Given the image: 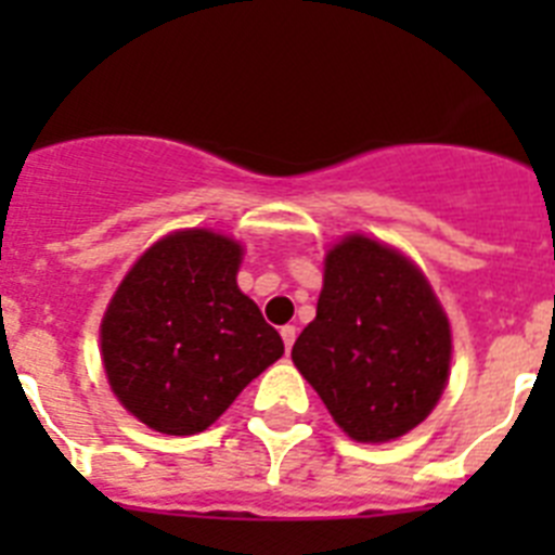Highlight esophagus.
Masks as SVG:
<instances>
[{
    "instance_id": "1",
    "label": "esophagus",
    "mask_w": 555,
    "mask_h": 555,
    "mask_svg": "<svg viewBox=\"0 0 555 555\" xmlns=\"http://www.w3.org/2000/svg\"><path fill=\"white\" fill-rule=\"evenodd\" d=\"M281 336H283V345H286V350H292L294 338H297V327H294V325L281 327Z\"/></svg>"
}]
</instances>
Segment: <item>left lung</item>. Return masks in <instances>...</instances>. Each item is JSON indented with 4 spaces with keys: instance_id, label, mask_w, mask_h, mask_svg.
I'll use <instances>...</instances> for the list:
<instances>
[{
    "instance_id": "left-lung-1",
    "label": "left lung",
    "mask_w": 555,
    "mask_h": 555,
    "mask_svg": "<svg viewBox=\"0 0 555 555\" xmlns=\"http://www.w3.org/2000/svg\"><path fill=\"white\" fill-rule=\"evenodd\" d=\"M448 313L414 261L352 233L327 249L317 320L292 361L356 442H391L423 423L450 375Z\"/></svg>"
}]
</instances>
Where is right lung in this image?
I'll return each mask as SVG.
<instances>
[{
  "instance_id": "1",
  "label": "right lung",
  "mask_w": 555,
  "mask_h": 555,
  "mask_svg": "<svg viewBox=\"0 0 555 555\" xmlns=\"http://www.w3.org/2000/svg\"><path fill=\"white\" fill-rule=\"evenodd\" d=\"M242 244L194 228L164 235L132 263L100 325L119 403L152 430L214 425L283 356L281 333L238 288Z\"/></svg>"
}]
</instances>
